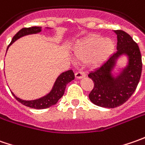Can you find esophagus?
Masks as SVG:
<instances>
[{"mask_svg": "<svg viewBox=\"0 0 145 145\" xmlns=\"http://www.w3.org/2000/svg\"><path fill=\"white\" fill-rule=\"evenodd\" d=\"M75 76L76 78H77V79H81V78H83V77L86 76V74L83 72H77L75 73Z\"/></svg>", "mask_w": 145, "mask_h": 145, "instance_id": "esophagus-1", "label": "esophagus"}]
</instances>
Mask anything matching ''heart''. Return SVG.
Returning a JSON list of instances; mask_svg holds the SVG:
<instances>
[{
    "label": "heart",
    "instance_id": "b5f03b06",
    "mask_svg": "<svg viewBox=\"0 0 145 145\" xmlns=\"http://www.w3.org/2000/svg\"><path fill=\"white\" fill-rule=\"evenodd\" d=\"M114 49L113 39L92 35L76 41L72 47V52L76 61L87 62L96 69L106 62Z\"/></svg>",
    "mask_w": 145,
    "mask_h": 145
}]
</instances>
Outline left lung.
Masks as SVG:
<instances>
[{"label":"left lung","instance_id":"left-lung-1","mask_svg":"<svg viewBox=\"0 0 145 145\" xmlns=\"http://www.w3.org/2000/svg\"><path fill=\"white\" fill-rule=\"evenodd\" d=\"M117 35V52L105 64L88 76L94 86L89 94V100L98 106L114 108L126 103L137 89L142 71V59L137 43L123 31H114ZM127 56L124 68L115 74L114 72L118 59Z\"/></svg>","mask_w":145,"mask_h":145}]
</instances>
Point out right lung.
<instances>
[{"mask_svg":"<svg viewBox=\"0 0 145 145\" xmlns=\"http://www.w3.org/2000/svg\"><path fill=\"white\" fill-rule=\"evenodd\" d=\"M47 29H49V28L47 27ZM41 31H42L41 26H32V27H29V28H22L12 39V41L10 42V44L8 45V48H9V46L12 43H14L16 40H18L20 38L25 36V35H29L38 34ZM8 48H7V50H8ZM6 52H7V51H6ZM74 78H75V76H74V72L72 70H69L67 72H62L56 78L51 91L47 93L46 95H44L43 97L37 98L35 100L21 99L19 97H17L14 93H11L19 103L25 105V106H28L31 108L38 109V110L46 109L57 103L59 99L61 98L62 96L64 95V90H65L67 84L69 83L70 81H72V80H74Z\"/></svg>","mask_w":145,"mask_h":145,"instance_id":"right-lung-1","label":"right lung"}]
</instances>
